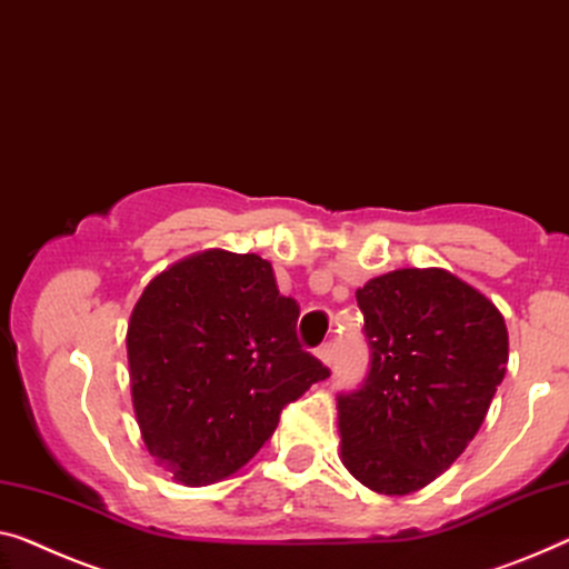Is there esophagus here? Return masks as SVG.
Listing matches in <instances>:
<instances>
[{
	"mask_svg": "<svg viewBox=\"0 0 569 569\" xmlns=\"http://www.w3.org/2000/svg\"><path fill=\"white\" fill-rule=\"evenodd\" d=\"M317 358L325 362L327 368H332L335 366V360H337V350H335V345L332 342H327V345H321L319 350H317Z\"/></svg>",
	"mask_w": 569,
	"mask_h": 569,
	"instance_id": "34e87169",
	"label": "esophagus"
}]
</instances>
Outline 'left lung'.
I'll return each mask as SVG.
<instances>
[{
    "label": "left lung",
    "mask_w": 569,
    "mask_h": 569,
    "mask_svg": "<svg viewBox=\"0 0 569 569\" xmlns=\"http://www.w3.org/2000/svg\"><path fill=\"white\" fill-rule=\"evenodd\" d=\"M370 376L339 396V460L383 496L437 480L478 435L508 366L503 313L445 268H401L358 288Z\"/></svg>",
    "instance_id": "8db88e82"
}]
</instances>
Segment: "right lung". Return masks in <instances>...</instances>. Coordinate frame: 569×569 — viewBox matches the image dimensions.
<instances>
[{
	"label": "right lung",
	"instance_id": "obj_1",
	"mask_svg": "<svg viewBox=\"0 0 569 569\" xmlns=\"http://www.w3.org/2000/svg\"><path fill=\"white\" fill-rule=\"evenodd\" d=\"M296 319L273 266L252 252H193L142 288L127 321L132 409L176 482L214 486L244 468L286 406L329 376Z\"/></svg>",
	"mask_w": 569,
	"mask_h": 569
}]
</instances>
